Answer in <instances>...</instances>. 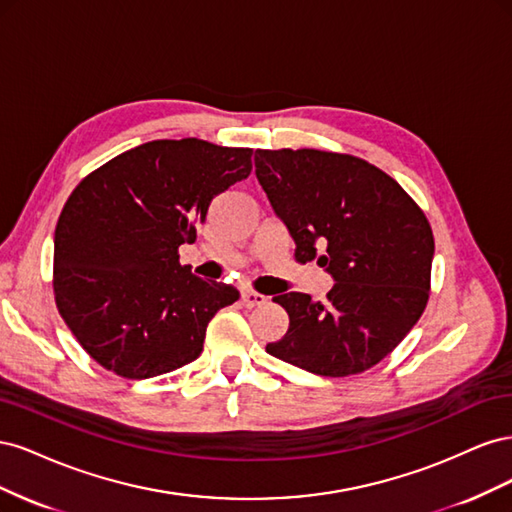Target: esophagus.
Returning <instances> with one entry per match:
<instances>
[{
  "label": "esophagus",
  "instance_id": "obj_1",
  "mask_svg": "<svg viewBox=\"0 0 512 512\" xmlns=\"http://www.w3.org/2000/svg\"><path fill=\"white\" fill-rule=\"evenodd\" d=\"M241 301H243L245 307H256V305H265L267 297H265V294H260V292H254V290H243Z\"/></svg>",
  "mask_w": 512,
  "mask_h": 512
}]
</instances>
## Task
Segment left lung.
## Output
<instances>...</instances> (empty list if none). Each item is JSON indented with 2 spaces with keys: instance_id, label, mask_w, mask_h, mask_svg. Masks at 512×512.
<instances>
[{
  "instance_id": "left-lung-1",
  "label": "left lung",
  "mask_w": 512,
  "mask_h": 512,
  "mask_svg": "<svg viewBox=\"0 0 512 512\" xmlns=\"http://www.w3.org/2000/svg\"><path fill=\"white\" fill-rule=\"evenodd\" d=\"M256 177L294 241V258L333 277L327 299L277 294L290 318L267 352L344 378L393 352L425 312L433 232L401 185L374 164L318 149H258Z\"/></svg>"
}]
</instances>
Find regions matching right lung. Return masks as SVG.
Segmentation results:
<instances>
[{"label":"right lung","mask_w":512,"mask_h":512,"mask_svg":"<svg viewBox=\"0 0 512 512\" xmlns=\"http://www.w3.org/2000/svg\"><path fill=\"white\" fill-rule=\"evenodd\" d=\"M250 173L252 149L181 138L138 145L76 185L55 228L53 290L91 359L130 380L198 359L209 320L239 290L192 275L179 245Z\"/></svg>","instance_id":"1"}]
</instances>
